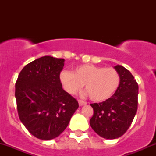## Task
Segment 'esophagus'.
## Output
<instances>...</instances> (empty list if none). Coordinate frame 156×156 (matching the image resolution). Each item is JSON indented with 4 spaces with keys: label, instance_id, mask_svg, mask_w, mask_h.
<instances>
[{
    "label": "esophagus",
    "instance_id": "esophagus-1",
    "mask_svg": "<svg viewBox=\"0 0 156 156\" xmlns=\"http://www.w3.org/2000/svg\"><path fill=\"white\" fill-rule=\"evenodd\" d=\"M78 103H79V106H84V105H87V102L83 101V100H78Z\"/></svg>",
    "mask_w": 156,
    "mask_h": 156
}]
</instances>
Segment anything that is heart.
Here are the masks:
<instances>
[{"mask_svg": "<svg viewBox=\"0 0 156 156\" xmlns=\"http://www.w3.org/2000/svg\"><path fill=\"white\" fill-rule=\"evenodd\" d=\"M60 80L69 94H75L84 84L90 99L102 102L108 100L116 92L121 78L119 72L114 68L86 64L77 67L73 73L63 71L60 75Z\"/></svg>", "mask_w": 156, "mask_h": 156, "instance_id": "1", "label": "heart"}]
</instances>
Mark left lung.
<instances>
[{"label": "left lung", "instance_id": "1", "mask_svg": "<svg viewBox=\"0 0 156 156\" xmlns=\"http://www.w3.org/2000/svg\"><path fill=\"white\" fill-rule=\"evenodd\" d=\"M121 81L116 92L110 98L92 103L94 115L90 120L93 130L105 139H116L127 131L131 125L138 104V84L134 77L122 66L114 67Z\"/></svg>", "mask_w": 156, "mask_h": 156}]
</instances>
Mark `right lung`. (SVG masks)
<instances>
[{
    "mask_svg": "<svg viewBox=\"0 0 156 156\" xmlns=\"http://www.w3.org/2000/svg\"><path fill=\"white\" fill-rule=\"evenodd\" d=\"M64 61L50 56L38 58L22 69L16 83L19 117L38 139L49 140L59 136L79 106L62 87L59 75Z\"/></svg>",
    "mask_w": 156,
    "mask_h": 156,
    "instance_id": "add662e5",
    "label": "right lung"
}]
</instances>
